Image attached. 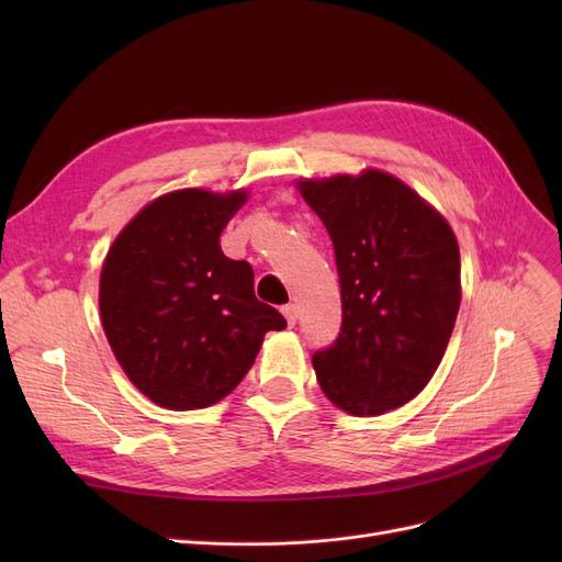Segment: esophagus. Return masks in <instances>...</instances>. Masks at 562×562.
Returning <instances> with one entry per match:
<instances>
[{
  "label": "esophagus",
  "mask_w": 562,
  "mask_h": 562,
  "mask_svg": "<svg viewBox=\"0 0 562 562\" xmlns=\"http://www.w3.org/2000/svg\"><path fill=\"white\" fill-rule=\"evenodd\" d=\"M281 314L285 316V323H288V326H295V321H297V307H295V304H285V307L281 310Z\"/></svg>",
  "instance_id": "obj_1"
}]
</instances>
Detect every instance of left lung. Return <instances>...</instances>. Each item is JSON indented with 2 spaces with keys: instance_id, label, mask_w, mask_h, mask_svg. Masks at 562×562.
<instances>
[{
  "instance_id": "left-lung-1",
  "label": "left lung",
  "mask_w": 562,
  "mask_h": 562,
  "mask_svg": "<svg viewBox=\"0 0 562 562\" xmlns=\"http://www.w3.org/2000/svg\"><path fill=\"white\" fill-rule=\"evenodd\" d=\"M295 187L330 234L342 293V330L314 353L316 380L339 411L384 415L413 401L443 361L462 302L457 236L380 168Z\"/></svg>"
}]
</instances>
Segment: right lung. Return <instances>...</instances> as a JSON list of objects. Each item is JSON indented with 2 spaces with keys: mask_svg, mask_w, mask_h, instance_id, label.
Wrapping results in <instances>:
<instances>
[{
  "mask_svg": "<svg viewBox=\"0 0 562 562\" xmlns=\"http://www.w3.org/2000/svg\"><path fill=\"white\" fill-rule=\"evenodd\" d=\"M248 190L187 187L149 201L100 269V321L135 389L168 411H199L236 389L285 318L252 293V267L220 234Z\"/></svg>",
  "mask_w": 562,
  "mask_h": 562,
  "instance_id": "obj_1",
  "label": "right lung"
}]
</instances>
